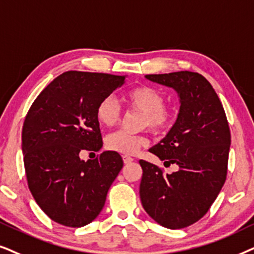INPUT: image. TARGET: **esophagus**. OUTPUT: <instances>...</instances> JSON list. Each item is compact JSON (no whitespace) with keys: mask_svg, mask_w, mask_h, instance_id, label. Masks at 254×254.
Instances as JSON below:
<instances>
[{"mask_svg":"<svg viewBox=\"0 0 254 254\" xmlns=\"http://www.w3.org/2000/svg\"><path fill=\"white\" fill-rule=\"evenodd\" d=\"M123 161H124V164H130V162L133 161V158L127 157V155H124V157H123Z\"/></svg>","mask_w":254,"mask_h":254,"instance_id":"34e87169","label":"esophagus"}]
</instances>
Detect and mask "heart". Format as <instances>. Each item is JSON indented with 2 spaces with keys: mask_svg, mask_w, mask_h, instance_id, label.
<instances>
[{
  "mask_svg": "<svg viewBox=\"0 0 254 254\" xmlns=\"http://www.w3.org/2000/svg\"><path fill=\"white\" fill-rule=\"evenodd\" d=\"M124 100L130 109L143 114L140 127H148L154 133H164L170 130L174 123V113L164 106L165 97L157 88L140 84L127 90ZM95 116L101 125L113 127L121 120V109L113 97H104L96 107ZM147 144V138L143 134H131L124 131H117L107 137L108 150L117 153L132 155L140 147Z\"/></svg>",
  "mask_w": 254,
  "mask_h": 254,
  "instance_id": "heart-1",
  "label": "heart"
}]
</instances>
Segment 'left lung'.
Masks as SVG:
<instances>
[{"instance_id": "8db88e82", "label": "left lung", "mask_w": 254, "mask_h": 254, "mask_svg": "<svg viewBox=\"0 0 254 254\" xmlns=\"http://www.w3.org/2000/svg\"><path fill=\"white\" fill-rule=\"evenodd\" d=\"M145 77L177 90L181 106L167 136L150 148L165 165L175 164L179 170L164 174L157 165L139 160L141 204L158 224L182 229L207 214L224 185L229 123L221 100L201 74L181 70Z\"/></svg>"}]
</instances>
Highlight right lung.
I'll list each match as a JSON object with an SVG mask.
<instances>
[{
    "mask_svg": "<svg viewBox=\"0 0 254 254\" xmlns=\"http://www.w3.org/2000/svg\"><path fill=\"white\" fill-rule=\"evenodd\" d=\"M125 77L68 70L37 96L26 114L22 150L29 189L59 224L81 228L94 221L123 167L117 152L106 151L87 161L80 154L102 147L96 107Z\"/></svg>",
    "mask_w": 254,
    "mask_h": 254,
    "instance_id": "right-lung-1",
    "label": "right lung"
}]
</instances>
